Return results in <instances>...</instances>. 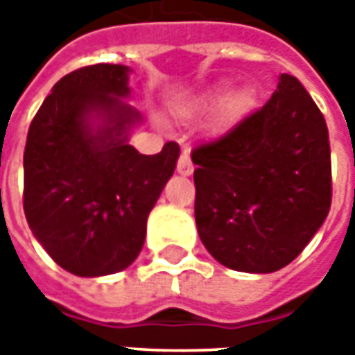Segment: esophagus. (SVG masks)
I'll use <instances>...</instances> for the list:
<instances>
[{
  "instance_id": "34e87169",
  "label": "esophagus",
  "mask_w": 355,
  "mask_h": 355,
  "mask_svg": "<svg viewBox=\"0 0 355 355\" xmlns=\"http://www.w3.org/2000/svg\"><path fill=\"white\" fill-rule=\"evenodd\" d=\"M178 173H182V175H191V173H193V164H191V159H189L187 150H184L180 159H178Z\"/></svg>"
}]
</instances>
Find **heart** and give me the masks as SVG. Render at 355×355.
<instances>
[{
    "label": "heart",
    "mask_w": 355,
    "mask_h": 355,
    "mask_svg": "<svg viewBox=\"0 0 355 355\" xmlns=\"http://www.w3.org/2000/svg\"><path fill=\"white\" fill-rule=\"evenodd\" d=\"M227 87L221 83L199 103V106H213L221 103L219 106V128L229 130L237 126L243 118L249 114L252 106V94L249 90H235L229 96H225Z\"/></svg>",
    "instance_id": "1"
}]
</instances>
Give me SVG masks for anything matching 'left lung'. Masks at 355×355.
<instances>
[{
  "label": "left lung",
  "instance_id": "obj_1",
  "mask_svg": "<svg viewBox=\"0 0 355 355\" xmlns=\"http://www.w3.org/2000/svg\"><path fill=\"white\" fill-rule=\"evenodd\" d=\"M196 223L227 268L275 272L302 252L332 201L328 128L293 75L227 136L191 152Z\"/></svg>",
  "mask_w": 355,
  "mask_h": 355
}]
</instances>
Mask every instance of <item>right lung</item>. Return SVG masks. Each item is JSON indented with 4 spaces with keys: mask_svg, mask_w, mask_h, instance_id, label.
Wrapping results in <instances>:
<instances>
[{
    "mask_svg": "<svg viewBox=\"0 0 355 355\" xmlns=\"http://www.w3.org/2000/svg\"><path fill=\"white\" fill-rule=\"evenodd\" d=\"M126 64H90L62 76L29 126L23 209L49 257L76 277H104L140 254L146 221L180 146L156 156L130 146L142 114L128 104Z\"/></svg>",
    "mask_w": 355,
    "mask_h": 355,
    "instance_id": "1",
    "label": "right lung"
}]
</instances>
